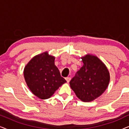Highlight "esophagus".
I'll return each instance as SVG.
<instances>
[{
    "label": "esophagus",
    "mask_w": 129,
    "mask_h": 129,
    "mask_svg": "<svg viewBox=\"0 0 129 129\" xmlns=\"http://www.w3.org/2000/svg\"><path fill=\"white\" fill-rule=\"evenodd\" d=\"M66 80L67 81V82L69 83L70 82V80H71V77H66Z\"/></svg>",
    "instance_id": "34e87169"
}]
</instances>
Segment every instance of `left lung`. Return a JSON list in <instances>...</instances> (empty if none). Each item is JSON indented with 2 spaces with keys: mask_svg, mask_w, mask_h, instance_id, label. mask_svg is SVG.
Here are the masks:
<instances>
[{
  "mask_svg": "<svg viewBox=\"0 0 129 129\" xmlns=\"http://www.w3.org/2000/svg\"><path fill=\"white\" fill-rule=\"evenodd\" d=\"M83 66L70 82L76 96L83 102H91L103 94L108 87L110 74L106 65L97 57H82Z\"/></svg>",
  "mask_w": 129,
  "mask_h": 129,
  "instance_id": "left-lung-1",
  "label": "left lung"
}]
</instances>
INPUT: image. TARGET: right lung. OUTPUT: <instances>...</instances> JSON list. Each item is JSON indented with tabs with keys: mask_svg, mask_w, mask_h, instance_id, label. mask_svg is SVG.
<instances>
[{
	"mask_svg": "<svg viewBox=\"0 0 129 129\" xmlns=\"http://www.w3.org/2000/svg\"><path fill=\"white\" fill-rule=\"evenodd\" d=\"M55 57L48 52L35 56L24 69V77L30 91L41 99L50 98L66 82L54 64Z\"/></svg>",
	"mask_w": 129,
	"mask_h": 129,
	"instance_id": "obj_1",
	"label": "right lung"
}]
</instances>
